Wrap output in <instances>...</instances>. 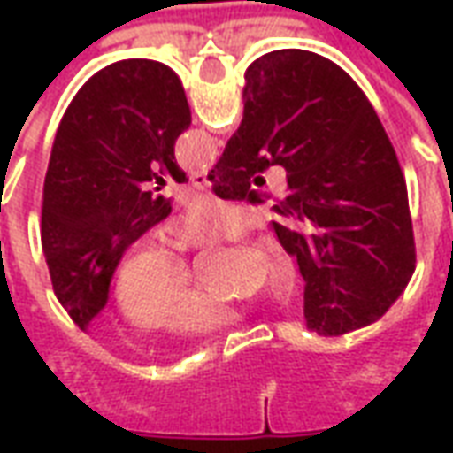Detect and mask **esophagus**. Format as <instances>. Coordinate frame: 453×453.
Masks as SVG:
<instances>
[{
    "instance_id": "obj_1",
    "label": "esophagus",
    "mask_w": 453,
    "mask_h": 453,
    "mask_svg": "<svg viewBox=\"0 0 453 453\" xmlns=\"http://www.w3.org/2000/svg\"><path fill=\"white\" fill-rule=\"evenodd\" d=\"M191 187L198 188V191H206V188H211V181L203 172H196V174H191Z\"/></svg>"
}]
</instances>
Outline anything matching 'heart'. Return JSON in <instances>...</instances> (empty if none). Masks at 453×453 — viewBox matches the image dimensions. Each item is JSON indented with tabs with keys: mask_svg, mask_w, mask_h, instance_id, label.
<instances>
[{
	"mask_svg": "<svg viewBox=\"0 0 453 453\" xmlns=\"http://www.w3.org/2000/svg\"><path fill=\"white\" fill-rule=\"evenodd\" d=\"M247 216L242 208L216 198H198L184 216L172 223L169 237L179 250L233 242L245 235ZM298 266L284 247L266 255V291L286 303L298 288ZM113 311L133 333L165 330L177 340H196L223 330L235 320V311L194 291L188 266L159 242L135 247L113 281Z\"/></svg>",
	"mask_w": 453,
	"mask_h": 453,
	"instance_id": "1",
	"label": "heart"
}]
</instances>
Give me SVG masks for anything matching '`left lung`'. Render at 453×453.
<instances>
[{
    "label": "left lung",
    "mask_w": 453,
    "mask_h": 453,
    "mask_svg": "<svg viewBox=\"0 0 453 453\" xmlns=\"http://www.w3.org/2000/svg\"><path fill=\"white\" fill-rule=\"evenodd\" d=\"M188 126L184 87L155 60L104 67L67 106L45 172L41 242L55 296L80 330L109 301L123 252L172 213L159 187L187 181L174 142Z\"/></svg>",
    "instance_id": "obj_1"
}]
</instances>
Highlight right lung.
Returning <instances> with one entry per match:
<instances>
[{
	"label": "right lung",
	"mask_w": 453,
	"mask_h": 453,
	"mask_svg": "<svg viewBox=\"0 0 453 453\" xmlns=\"http://www.w3.org/2000/svg\"><path fill=\"white\" fill-rule=\"evenodd\" d=\"M245 113L208 172L216 196L259 203L269 165L288 188L272 220L305 281L308 327L325 337L376 323L415 272L408 188L359 84L323 55L286 48L245 73Z\"/></svg>",
	"instance_id": "obj_1"
}]
</instances>
